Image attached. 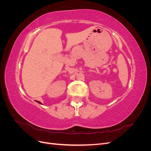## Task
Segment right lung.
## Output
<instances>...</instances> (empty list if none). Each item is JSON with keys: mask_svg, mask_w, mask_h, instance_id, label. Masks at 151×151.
Returning a JSON list of instances; mask_svg holds the SVG:
<instances>
[{"mask_svg": "<svg viewBox=\"0 0 151 151\" xmlns=\"http://www.w3.org/2000/svg\"><path fill=\"white\" fill-rule=\"evenodd\" d=\"M36 102H38V103H40V104H42V103H41V102H40V101H36Z\"/></svg>", "mask_w": 151, "mask_h": 151, "instance_id": "add662e5", "label": "right lung"}]
</instances>
